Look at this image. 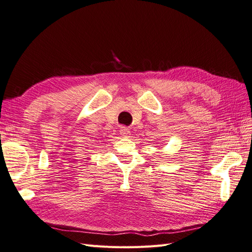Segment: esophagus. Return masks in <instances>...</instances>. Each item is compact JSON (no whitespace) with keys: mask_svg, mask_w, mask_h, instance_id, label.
<instances>
[{"mask_svg":"<svg viewBox=\"0 0 252 252\" xmlns=\"http://www.w3.org/2000/svg\"><path fill=\"white\" fill-rule=\"evenodd\" d=\"M120 133L123 135V136H126V138H128V136H130V130L127 127H122L120 129Z\"/></svg>","mask_w":252,"mask_h":252,"instance_id":"esophagus-1","label":"esophagus"}]
</instances>
